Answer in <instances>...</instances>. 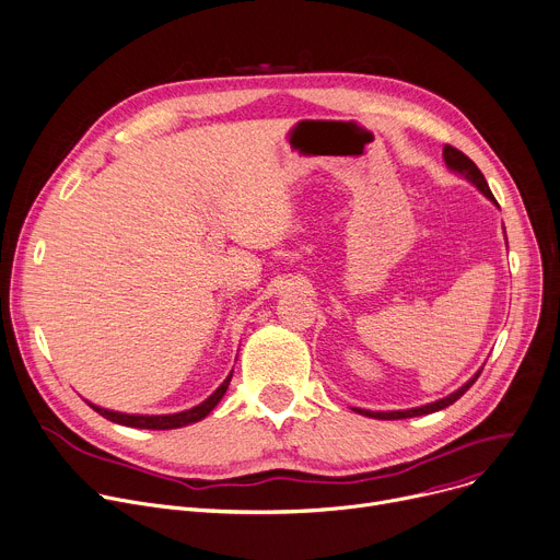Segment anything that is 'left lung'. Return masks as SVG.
I'll return each mask as SVG.
<instances>
[{
  "label": "left lung",
  "mask_w": 560,
  "mask_h": 560,
  "mask_svg": "<svg viewBox=\"0 0 560 560\" xmlns=\"http://www.w3.org/2000/svg\"><path fill=\"white\" fill-rule=\"evenodd\" d=\"M443 160H445V164H448V168L451 171H455V173H459V175H464L468 182H472L477 189L487 196L489 200H493L495 202V198H493V194H491V189H489V184H487V179H483V175H481V171L475 166V162L468 158V155H464L462 151H457L455 145H443ZM498 205V202H495ZM479 374H481V369L477 371V374L464 385V387H459L457 392H453L451 396H445V398H441V400H436V402H430V405H423V407H415V409H402V412H369V409H358L355 407V412L358 415H364V417H371V419H383V421H394V419H412V417H423V415H432V412H439V409H443V407H448V405H453L455 400H459L468 389H470V385L479 378Z\"/></svg>",
  "instance_id": "obj_1"
}]
</instances>
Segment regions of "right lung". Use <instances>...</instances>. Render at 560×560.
<instances>
[{
	"label": "right lung",
	"instance_id": "obj_1",
	"mask_svg": "<svg viewBox=\"0 0 560 560\" xmlns=\"http://www.w3.org/2000/svg\"><path fill=\"white\" fill-rule=\"evenodd\" d=\"M230 381H232V374L225 378V383H222L205 402L186 409V412H177V415H164V417H135V415H121V412H109V409H103V407H96L90 402V407H94L96 412L101 417H105L107 421L112 423H121V425H128V428H143V430H175V428H182V425H189V423H196L200 419H205L211 409L220 402V398L225 396L228 387H230Z\"/></svg>",
	"mask_w": 560,
	"mask_h": 560
}]
</instances>
